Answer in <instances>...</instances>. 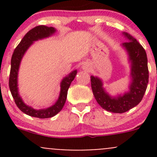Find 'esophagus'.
Masks as SVG:
<instances>
[{
  "label": "esophagus",
  "mask_w": 157,
  "mask_h": 157,
  "mask_svg": "<svg viewBox=\"0 0 157 157\" xmlns=\"http://www.w3.org/2000/svg\"><path fill=\"white\" fill-rule=\"evenodd\" d=\"M83 69H84V70H88V69H89L88 65H86V64H84V65H83Z\"/></svg>",
  "instance_id": "1"
}]
</instances>
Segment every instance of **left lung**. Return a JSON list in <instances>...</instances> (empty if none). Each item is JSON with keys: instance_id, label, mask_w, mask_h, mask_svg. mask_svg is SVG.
Here are the masks:
<instances>
[{"instance_id": "1", "label": "left lung", "mask_w": 157, "mask_h": 157, "mask_svg": "<svg viewBox=\"0 0 157 157\" xmlns=\"http://www.w3.org/2000/svg\"><path fill=\"white\" fill-rule=\"evenodd\" d=\"M129 41L122 44L128 51L131 61L132 82L130 91L123 96L112 98L102 88V83L98 77L91 76V87L99 105L109 112L124 113L138 105L146 92L149 82L147 57L144 48L131 35L124 33Z\"/></svg>"}]
</instances>
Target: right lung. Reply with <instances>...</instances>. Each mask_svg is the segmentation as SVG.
<instances>
[{
	"instance_id": "right-lung-1",
	"label": "right lung",
	"mask_w": 157,
	"mask_h": 157,
	"mask_svg": "<svg viewBox=\"0 0 157 157\" xmlns=\"http://www.w3.org/2000/svg\"><path fill=\"white\" fill-rule=\"evenodd\" d=\"M55 32V28L48 27V26H43V25L33 28L25 35L23 39L20 41L19 45L14 50L12 58H11V67L10 77H9V87H10V93L12 94L16 105L20 109V110L32 117H36V118H52L57 115L64 107L66 99H67V90H68L71 82L74 80V77H76V74H77V71L75 70V71H72L67 77L63 79L61 83V93H60L58 101L55 102V105L48 109L36 110L32 107L26 105L23 102L20 96H19L18 88H17V74H18L20 61H21L23 55L34 41L48 37Z\"/></svg>"
}]
</instances>
